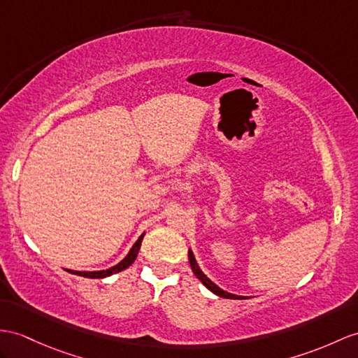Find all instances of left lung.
Listing matches in <instances>:
<instances>
[{
	"label": "left lung",
	"instance_id": "left-lung-1",
	"mask_svg": "<svg viewBox=\"0 0 358 358\" xmlns=\"http://www.w3.org/2000/svg\"><path fill=\"white\" fill-rule=\"evenodd\" d=\"M188 259H189V266H191V268H193L194 275L199 278L200 281H202V284L206 287V289H209L213 293H215L217 296H220V298H226V299H246L245 296L231 294V293H228V292H224V290L219 289V287H217L211 280H208V278L202 273V270L199 268V266H197V263H196V259H194L193 252H191V250H188Z\"/></svg>",
	"mask_w": 358,
	"mask_h": 358
}]
</instances>
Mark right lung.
<instances>
[{
  "label": "right lung",
  "mask_w": 358,
  "mask_h": 358,
  "mask_svg": "<svg viewBox=\"0 0 358 358\" xmlns=\"http://www.w3.org/2000/svg\"><path fill=\"white\" fill-rule=\"evenodd\" d=\"M143 237H144V234L136 240V243L132 246V249H130L127 257L123 261H120L117 266H113V267H110L108 270H99V272H77V270H68V272L69 273H74V275H78V276H85V278H106V276H110L113 273H118V272H121V270L127 268L130 264L134 263L136 255H138V250H139V248H141Z\"/></svg>",
  "instance_id": "obj_1"
}]
</instances>
